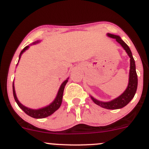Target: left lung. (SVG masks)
I'll return each mask as SVG.
<instances>
[{
  "label": "left lung",
  "mask_w": 149,
  "mask_h": 149,
  "mask_svg": "<svg viewBox=\"0 0 149 149\" xmlns=\"http://www.w3.org/2000/svg\"><path fill=\"white\" fill-rule=\"evenodd\" d=\"M107 36L112 38H115L117 42L119 43L121 46L124 48V50L127 53L128 56L130 58V73H129V81L127 87L126 88L125 91L120 95L119 96L110 101H101L96 99L92 96H90L92 101L98 106H101V108H106L109 110H115L120 109L123 107L126 106L131 101L136 93V88H137L138 79L137 74L136 72V65H135V61L134 60L131 50L125 41L120 38L118 35H115L107 33Z\"/></svg>",
  "instance_id": "8db88e82"
}]
</instances>
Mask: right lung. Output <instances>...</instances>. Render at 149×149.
<instances>
[{"instance_id": "1", "label": "right lung", "mask_w": 149, "mask_h": 149, "mask_svg": "<svg viewBox=\"0 0 149 149\" xmlns=\"http://www.w3.org/2000/svg\"><path fill=\"white\" fill-rule=\"evenodd\" d=\"M40 41H41L38 40V41H34V42H33L31 45H29V46L36 44V43H39ZM29 46H26V47H25L24 49L21 51L20 54H19V56L18 63H19V60H20L22 55L23 53H24L25 51H26V50L29 49ZM18 63H17V66ZM68 79H69V77L67 78V79L61 84V86H60L59 89H58V93H57L56 98H55V99L53 100V101L51 102L50 104H48V105H47V106H46L44 107H42V108H38V109H32V108H28V107L25 106L23 104H22L20 102H19V100H18L17 97V95H16L15 89L14 81H13V96H14V98H15V100L16 103H17L18 106H19V108H20L22 110V111H24L26 115H29V116L31 117V118H36V119H41V118H46V117L50 116L51 115H52L54 112H56L57 110H58V108L61 107L62 101H63V91H64L65 86L66 84L68 83Z\"/></svg>"}]
</instances>
